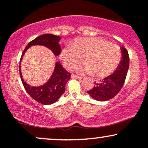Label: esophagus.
Listing matches in <instances>:
<instances>
[{"label": "esophagus", "instance_id": "obj_1", "mask_svg": "<svg viewBox=\"0 0 148 148\" xmlns=\"http://www.w3.org/2000/svg\"><path fill=\"white\" fill-rule=\"evenodd\" d=\"M71 77H72V79H81V77H80L79 76L74 75V74H72V76H71Z\"/></svg>", "mask_w": 148, "mask_h": 148}]
</instances>
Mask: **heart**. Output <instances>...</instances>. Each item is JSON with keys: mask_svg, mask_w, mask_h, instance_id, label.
Returning a JSON list of instances; mask_svg holds the SVG:
<instances>
[{"mask_svg": "<svg viewBox=\"0 0 148 148\" xmlns=\"http://www.w3.org/2000/svg\"><path fill=\"white\" fill-rule=\"evenodd\" d=\"M60 58L64 67L73 70L86 64L79 72L105 77L111 74L121 60V51L118 46L100 38H78L72 47L62 49Z\"/></svg>", "mask_w": 148, "mask_h": 148, "instance_id": "obj_1", "label": "heart"}]
</instances>
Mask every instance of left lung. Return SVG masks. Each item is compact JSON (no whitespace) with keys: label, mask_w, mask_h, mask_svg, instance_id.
Wrapping results in <instances>:
<instances>
[{"label":"left lung","mask_w":148,"mask_h":148,"mask_svg":"<svg viewBox=\"0 0 148 148\" xmlns=\"http://www.w3.org/2000/svg\"><path fill=\"white\" fill-rule=\"evenodd\" d=\"M120 49L122 58L115 72L100 80L99 83H95L92 89L88 91V95L97 101H105L113 98L120 91L125 84L130 67V57L125 47H120Z\"/></svg>","instance_id":"1"}]
</instances>
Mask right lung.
<instances>
[{
  "label": "right lung",
  "mask_w": 148,
  "mask_h": 148,
  "mask_svg": "<svg viewBox=\"0 0 148 148\" xmlns=\"http://www.w3.org/2000/svg\"><path fill=\"white\" fill-rule=\"evenodd\" d=\"M60 39V37L52 34L40 35L26 46L20 59L19 73L23 87L33 99L44 105L52 104L60 99L65 91V86L70 79L71 74L63 68L59 61H57L51 76L45 84L40 86H31L22 77L21 62L25 52L32 46H43L50 49L55 56H59L61 51L60 45H59Z\"/></svg>",
  "instance_id": "obj_1"
}]
</instances>
